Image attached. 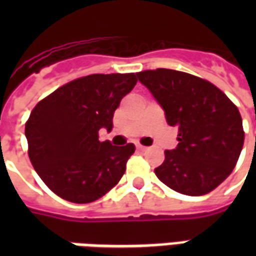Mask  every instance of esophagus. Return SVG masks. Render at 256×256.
<instances>
[{
  "label": "esophagus",
  "instance_id": "1",
  "mask_svg": "<svg viewBox=\"0 0 256 256\" xmlns=\"http://www.w3.org/2000/svg\"><path fill=\"white\" fill-rule=\"evenodd\" d=\"M136 146H137V150H138L140 152H144V150H146V146H144V145L137 144V145H136Z\"/></svg>",
  "mask_w": 256,
  "mask_h": 256
}]
</instances>
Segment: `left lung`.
<instances>
[{"instance_id": "left-lung-1", "label": "left lung", "mask_w": 256, "mask_h": 256, "mask_svg": "<svg viewBox=\"0 0 256 256\" xmlns=\"http://www.w3.org/2000/svg\"><path fill=\"white\" fill-rule=\"evenodd\" d=\"M178 128L176 150H164L156 177L176 192L202 196L229 177L244 144L242 115L216 86L190 74L158 68L137 74Z\"/></svg>"}]
</instances>
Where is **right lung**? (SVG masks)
Instances as JSON below:
<instances>
[{
  "mask_svg": "<svg viewBox=\"0 0 256 256\" xmlns=\"http://www.w3.org/2000/svg\"><path fill=\"white\" fill-rule=\"evenodd\" d=\"M136 84V74H93L58 88L31 111L28 156L53 193L92 203L120 181L136 146L101 142L98 130L111 132L114 112Z\"/></svg>",
  "mask_w": 256,
  "mask_h": 256,
  "instance_id": "1",
  "label": "right lung"
}]
</instances>
